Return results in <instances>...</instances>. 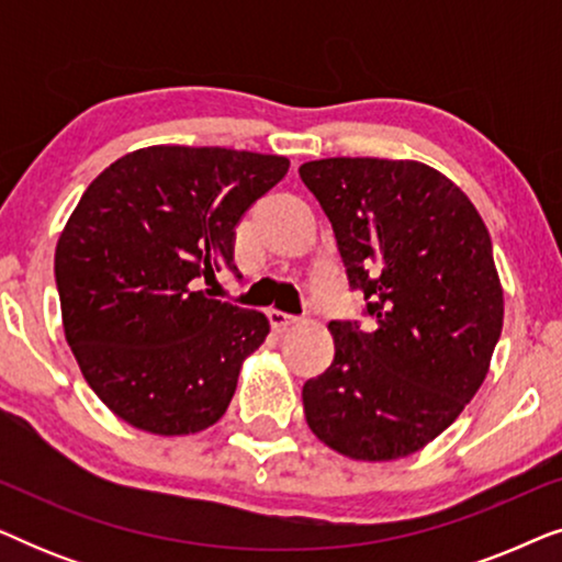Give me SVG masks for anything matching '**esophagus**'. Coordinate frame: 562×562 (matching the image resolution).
I'll use <instances>...</instances> for the list:
<instances>
[{"label": "esophagus", "mask_w": 562, "mask_h": 562, "mask_svg": "<svg viewBox=\"0 0 562 562\" xmlns=\"http://www.w3.org/2000/svg\"><path fill=\"white\" fill-rule=\"evenodd\" d=\"M268 322H271L273 329H286L291 325H296V317H294V314H286L281 310H271V312H268Z\"/></svg>", "instance_id": "1"}]
</instances>
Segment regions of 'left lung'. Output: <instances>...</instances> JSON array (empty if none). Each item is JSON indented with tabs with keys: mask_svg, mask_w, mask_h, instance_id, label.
I'll list each match as a JSON object with an SVG mask.
<instances>
[{
	"mask_svg": "<svg viewBox=\"0 0 562 562\" xmlns=\"http://www.w3.org/2000/svg\"><path fill=\"white\" fill-rule=\"evenodd\" d=\"M299 176L373 319L329 322L335 360L304 383L306 425L348 458L412 456L475 396L502 335L488 229L456 183L417 160L322 158Z\"/></svg>",
	"mask_w": 562,
	"mask_h": 562,
	"instance_id": "8db88e82",
	"label": "left lung"
}]
</instances>
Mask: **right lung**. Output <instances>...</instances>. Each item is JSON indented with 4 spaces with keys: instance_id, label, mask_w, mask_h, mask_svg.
<instances>
[{
    "instance_id": "1",
    "label": "right lung",
    "mask_w": 562,
    "mask_h": 562,
    "mask_svg": "<svg viewBox=\"0 0 562 562\" xmlns=\"http://www.w3.org/2000/svg\"><path fill=\"white\" fill-rule=\"evenodd\" d=\"M289 160L153 145L104 168L56 248L66 340L94 394L127 425L191 435L227 412L266 314L212 299L233 271L235 227Z\"/></svg>"
}]
</instances>
